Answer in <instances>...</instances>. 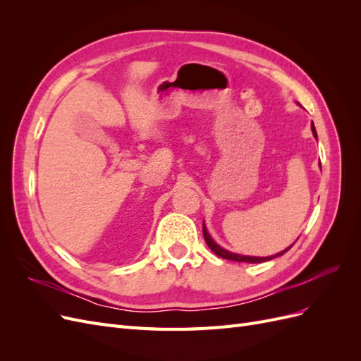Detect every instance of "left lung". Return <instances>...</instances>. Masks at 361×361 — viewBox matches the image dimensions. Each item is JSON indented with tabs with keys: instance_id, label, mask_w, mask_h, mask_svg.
<instances>
[{
	"instance_id": "8db88e82",
	"label": "left lung",
	"mask_w": 361,
	"mask_h": 361,
	"mask_svg": "<svg viewBox=\"0 0 361 361\" xmlns=\"http://www.w3.org/2000/svg\"><path fill=\"white\" fill-rule=\"evenodd\" d=\"M298 105H300V104H298ZM312 133H313V137H314L316 140H318V134H316V129H314L313 122H312ZM203 236H204V241H206L207 247H209L216 256H220V257L227 259V260H233V262H248V264H262V262H268V260H271V259H276V257H279V256H283V255H285L286 251L293 245V244H292L290 247H288V248H285L283 251H280V253H277V255L267 256V257H257V256L238 255V253H233V251H228V250L220 247V245H218V244L214 241L212 236L209 235V232H207V228H206L204 223H203Z\"/></svg>"
}]
</instances>
